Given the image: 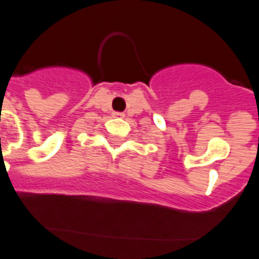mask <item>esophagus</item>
I'll list each match as a JSON object with an SVG mask.
<instances>
[{"label": "esophagus", "mask_w": 259, "mask_h": 259, "mask_svg": "<svg viewBox=\"0 0 259 259\" xmlns=\"http://www.w3.org/2000/svg\"><path fill=\"white\" fill-rule=\"evenodd\" d=\"M114 115L115 116H118V118H122V116H123V112H114Z\"/></svg>", "instance_id": "34e87169"}]
</instances>
